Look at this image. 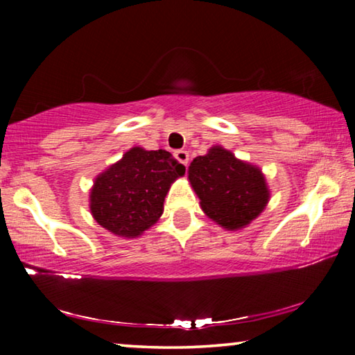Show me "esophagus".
I'll use <instances>...</instances> for the list:
<instances>
[{"mask_svg":"<svg viewBox=\"0 0 355 355\" xmlns=\"http://www.w3.org/2000/svg\"><path fill=\"white\" fill-rule=\"evenodd\" d=\"M173 156H175V159L178 161V163H182L184 167H188V163H189L188 152H184V150H177V152L173 153Z\"/></svg>","mask_w":355,"mask_h":355,"instance_id":"obj_1","label":"esophagus"}]
</instances>
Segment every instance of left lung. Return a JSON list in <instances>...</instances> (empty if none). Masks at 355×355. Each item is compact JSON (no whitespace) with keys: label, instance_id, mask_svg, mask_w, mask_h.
I'll use <instances>...</instances> for the list:
<instances>
[{"label":"left lung","instance_id":"8db88e82","mask_svg":"<svg viewBox=\"0 0 355 355\" xmlns=\"http://www.w3.org/2000/svg\"><path fill=\"white\" fill-rule=\"evenodd\" d=\"M188 178L203 213L227 230L249 225L271 199L260 167L238 159L220 146H213L207 155L192 159Z\"/></svg>","mask_w":355,"mask_h":355}]
</instances>
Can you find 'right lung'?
Listing matches in <instances>:
<instances>
[{
	"instance_id": "right-lung-1",
	"label": "right lung",
	"mask_w": 355,
	"mask_h": 355,
	"mask_svg": "<svg viewBox=\"0 0 355 355\" xmlns=\"http://www.w3.org/2000/svg\"><path fill=\"white\" fill-rule=\"evenodd\" d=\"M183 175L184 166L166 150L131 147L95 177L89 196L92 218L116 236H141L158 222L166 194Z\"/></svg>"
}]
</instances>
